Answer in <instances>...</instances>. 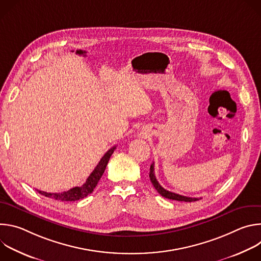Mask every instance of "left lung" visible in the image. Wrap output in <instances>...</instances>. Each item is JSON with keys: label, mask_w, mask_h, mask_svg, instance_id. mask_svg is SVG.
Returning a JSON list of instances; mask_svg holds the SVG:
<instances>
[{"label": "left lung", "mask_w": 261, "mask_h": 261, "mask_svg": "<svg viewBox=\"0 0 261 261\" xmlns=\"http://www.w3.org/2000/svg\"><path fill=\"white\" fill-rule=\"evenodd\" d=\"M150 179H151L152 184L154 185L155 189L161 194V196H163V197H165V198L172 199V200H177V201H186V202L196 201V200H199V199H200V198H192V197L182 196V195H179V194H176V193H173V192H170V191L165 190V189L162 187V186L158 182V180H157V178H156L155 170H154V163L151 165V168H150Z\"/></svg>", "instance_id": "obj_1"}]
</instances>
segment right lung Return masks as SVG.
Instances as JSON below:
<instances>
[{"label":"right lung","mask_w":261,"mask_h":261,"mask_svg":"<svg viewBox=\"0 0 261 261\" xmlns=\"http://www.w3.org/2000/svg\"><path fill=\"white\" fill-rule=\"evenodd\" d=\"M116 147L117 146H113L110 150H108L105 153V155L101 158V160L99 161L98 165L95 167L93 172L87 178L86 182L83 186H81V187H74L68 191H64L61 193H49V192H44L41 190H37V191H38L41 195H44L46 197H49V198H53L56 200H61V201H76V200L87 197L89 194H91L94 191L99 179L103 175L106 165L109 161V158L115 152Z\"/></svg>","instance_id":"1"}]
</instances>
